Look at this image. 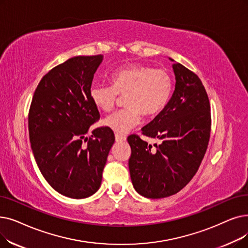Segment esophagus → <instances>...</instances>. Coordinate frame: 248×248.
I'll return each mask as SVG.
<instances>
[{
    "label": "esophagus",
    "instance_id": "34e87169",
    "mask_svg": "<svg viewBox=\"0 0 248 248\" xmlns=\"http://www.w3.org/2000/svg\"><path fill=\"white\" fill-rule=\"evenodd\" d=\"M125 140H126V137H125V136H122V135L115 134V141H116V142H124Z\"/></svg>",
    "mask_w": 248,
    "mask_h": 248
}]
</instances>
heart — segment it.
Segmentation results:
<instances>
[{"label": "heart", "instance_id": "b5f03b06", "mask_svg": "<svg viewBox=\"0 0 248 248\" xmlns=\"http://www.w3.org/2000/svg\"><path fill=\"white\" fill-rule=\"evenodd\" d=\"M111 86L92 85L89 96L92 103L101 111L113 108L117 95L124 96L123 109L117 110L102 121V124L117 134H125L141 122V114L152 118L168 104L173 80L163 69H154L147 64L128 63L114 70L108 77Z\"/></svg>", "mask_w": 248, "mask_h": 248}]
</instances>
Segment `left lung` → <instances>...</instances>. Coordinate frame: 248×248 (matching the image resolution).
I'll use <instances>...</instances> for the list:
<instances>
[{
	"mask_svg": "<svg viewBox=\"0 0 248 248\" xmlns=\"http://www.w3.org/2000/svg\"><path fill=\"white\" fill-rule=\"evenodd\" d=\"M172 68L176 80L172 97L142 128L159 144L153 148L137 135L127 138L133 186L148 199L167 198L184 188L197 173L210 140L211 107L201 79L179 62Z\"/></svg>",
	"mask_w": 248,
	"mask_h": 248,
	"instance_id": "1",
	"label": "left lung"
}]
</instances>
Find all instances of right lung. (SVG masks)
<instances>
[{"mask_svg": "<svg viewBox=\"0 0 248 248\" xmlns=\"http://www.w3.org/2000/svg\"><path fill=\"white\" fill-rule=\"evenodd\" d=\"M102 55L79 56L51 69L32 98L28 128L37 166L48 185L62 196L85 199L100 187L112 130L89 127L100 114L89 96Z\"/></svg>", "mask_w": 248, "mask_h": 248, "instance_id": "add662e5", "label": "right lung"}]
</instances>
